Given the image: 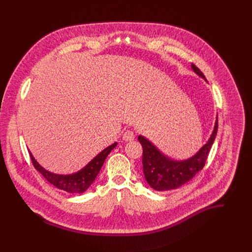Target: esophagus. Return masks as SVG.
Returning <instances> with one entry per match:
<instances>
[{"mask_svg": "<svg viewBox=\"0 0 252 252\" xmlns=\"http://www.w3.org/2000/svg\"><path fill=\"white\" fill-rule=\"evenodd\" d=\"M134 137H135V134L132 130H126L123 134V139L126 141H130L134 139Z\"/></svg>", "mask_w": 252, "mask_h": 252, "instance_id": "esophagus-1", "label": "esophagus"}]
</instances>
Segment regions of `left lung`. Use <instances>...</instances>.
I'll use <instances>...</instances> for the list:
<instances>
[{
	"instance_id": "1",
	"label": "left lung",
	"mask_w": 252,
	"mask_h": 252,
	"mask_svg": "<svg viewBox=\"0 0 252 252\" xmlns=\"http://www.w3.org/2000/svg\"><path fill=\"white\" fill-rule=\"evenodd\" d=\"M191 68L198 77L207 82L198 67L191 64ZM218 126L219 121L217 116L213 130L205 145H203L195 155L183 160L170 158L160 152L147 137L141 134L138 135L137 139L141 143L143 150V174H145L146 181L151 188L158 191L173 190L189 182L198 171L203 168L211 146L213 145L215 136H217Z\"/></svg>"
}]
</instances>
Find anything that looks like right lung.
Here are the masks:
<instances>
[{"label": "right lung", "mask_w": 252, "mask_h": 252, "mask_svg": "<svg viewBox=\"0 0 252 252\" xmlns=\"http://www.w3.org/2000/svg\"><path fill=\"white\" fill-rule=\"evenodd\" d=\"M117 146H118V142L116 141L113 143V145L105 148L98 155H96L83 168H81L76 172L68 173V174H59V173H54L47 170L37 160H35V158H33V156L30 151L29 153L34 168L39 172H41L50 184H52L59 189H62L68 193H83L92 186L96 175L98 174L106 157L110 155V153Z\"/></svg>", "instance_id": "right-lung-1"}]
</instances>
